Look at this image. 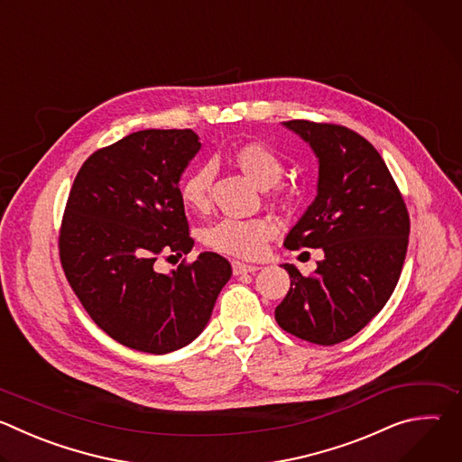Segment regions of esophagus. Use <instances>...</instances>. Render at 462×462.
<instances>
[{
  "mask_svg": "<svg viewBox=\"0 0 462 462\" xmlns=\"http://www.w3.org/2000/svg\"><path fill=\"white\" fill-rule=\"evenodd\" d=\"M232 271L236 276H239V274H246V273H255V271H259V267L250 265V263H243V261H232Z\"/></svg>",
  "mask_w": 462,
  "mask_h": 462,
  "instance_id": "34e87169",
  "label": "esophagus"
}]
</instances>
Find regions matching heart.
I'll use <instances>...</instances> for the list:
<instances>
[{
    "instance_id": "obj_1",
    "label": "heart",
    "mask_w": 462,
    "mask_h": 462,
    "mask_svg": "<svg viewBox=\"0 0 462 462\" xmlns=\"http://www.w3.org/2000/svg\"><path fill=\"white\" fill-rule=\"evenodd\" d=\"M236 164L259 186L271 188L278 199H287L291 191L276 182L283 177L285 166L278 153L263 143H248L234 153ZM216 175L214 162H203L184 175L179 184V197L186 208L205 210L210 205V189ZM276 234V225L267 217H223L203 232V243L221 254L252 257L265 248Z\"/></svg>"
}]
</instances>
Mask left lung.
I'll return each mask as SVG.
<instances>
[{
    "label": "left lung",
    "mask_w": 462,
    "mask_h": 462,
    "mask_svg": "<svg viewBox=\"0 0 462 462\" xmlns=\"http://www.w3.org/2000/svg\"><path fill=\"white\" fill-rule=\"evenodd\" d=\"M318 157V195L285 237L289 250L321 248L310 276L283 265L291 289L276 307L283 331L335 346L382 310L399 283L410 214L383 159L356 131L325 122L289 120Z\"/></svg>",
    "instance_id": "left-lung-1"
}]
</instances>
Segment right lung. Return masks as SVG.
Wrapping results in <instances>:
<instances>
[{
    "label": "right lung",
    "mask_w": 462,
    "mask_h": 462,
    "mask_svg": "<svg viewBox=\"0 0 462 462\" xmlns=\"http://www.w3.org/2000/svg\"><path fill=\"white\" fill-rule=\"evenodd\" d=\"M191 129H144L97 150L80 168L65 205L61 269L91 319L118 344L152 355L203 333L230 263L203 252L171 274L162 254L193 246L179 179L199 152Z\"/></svg>",
    "instance_id": "1"
}]
</instances>
